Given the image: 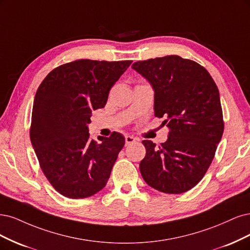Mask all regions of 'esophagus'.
<instances>
[{"instance_id": "obj_1", "label": "esophagus", "mask_w": 250, "mask_h": 250, "mask_svg": "<svg viewBox=\"0 0 250 250\" xmlns=\"http://www.w3.org/2000/svg\"><path fill=\"white\" fill-rule=\"evenodd\" d=\"M137 139L133 136H125V144L126 146H130V144H133Z\"/></svg>"}]
</instances>
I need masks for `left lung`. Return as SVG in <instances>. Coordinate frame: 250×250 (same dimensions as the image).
<instances>
[{
  "mask_svg": "<svg viewBox=\"0 0 250 250\" xmlns=\"http://www.w3.org/2000/svg\"><path fill=\"white\" fill-rule=\"evenodd\" d=\"M132 68L152 86L155 116L165 117L169 127L161 146L142 141V178L168 194L187 192L204 178L223 134L218 88L204 66L176 55L137 61Z\"/></svg>",
  "mask_w": 250,
  "mask_h": 250,
  "instance_id": "obj_1",
  "label": "left lung"
}]
</instances>
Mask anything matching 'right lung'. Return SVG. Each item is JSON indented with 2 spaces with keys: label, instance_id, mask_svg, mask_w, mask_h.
Returning <instances> with one entry per match:
<instances>
[{
  "label": "right lung",
  "instance_id": "add662e5",
  "mask_svg": "<svg viewBox=\"0 0 250 250\" xmlns=\"http://www.w3.org/2000/svg\"><path fill=\"white\" fill-rule=\"evenodd\" d=\"M131 63L76 60L54 68L39 85L30 139L45 178L63 196L89 197L106 186L125 137L113 132L98 143L87 125Z\"/></svg>",
  "mask_w": 250,
  "mask_h": 250
}]
</instances>
